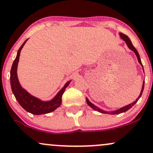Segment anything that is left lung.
Instances as JSON below:
<instances>
[{
  "mask_svg": "<svg viewBox=\"0 0 153 153\" xmlns=\"http://www.w3.org/2000/svg\"><path fill=\"white\" fill-rule=\"evenodd\" d=\"M119 35H120L121 38H122V39L124 40V42H125L126 44H127V47H129V48L131 50H132L133 52H134V54H136V56H137V60H138L139 63H140V64L141 65L142 67H143V64H142L141 59H140V54H139L137 50L136 49H135V47H134V46H133V45H132V43H131L130 39L128 37L127 35L122 34V33H119ZM143 71H144V69H143ZM144 85H145V80H144V81H143V87H142V90H141V92H140V96H138V98H137V99L136 101H134L133 103H131L130 104L127 105V106H124V107H122V108H119V109H117V110H116V111H103V110H102V109H101V108H99V107H97L96 106H95L94 103H91V101H89V100L87 99V98H86V102H87V103H88V105L89 106H91V108H93V109L95 110V111H97L100 112V113H102V114H119L124 113V112L127 111L129 110V108H131V107L134 106L135 103L137 102V101H138L139 99H140V98L141 97L142 94H143V92Z\"/></svg>",
  "mask_w": 153,
  "mask_h": 153,
  "instance_id": "8db88e82",
  "label": "left lung"
}]
</instances>
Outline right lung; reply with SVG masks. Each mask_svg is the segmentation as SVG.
I'll return each instance as SVG.
<instances>
[{
    "label": "right lung",
    "mask_w": 153,
    "mask_h": 153,
    "mask_svg": "<svg viewBox=\"0 0 153 153\" xmlns=\"http://www.w3.org/2000/svg\"><path fill=\"white\" fill-rule=\"evenodd\" d=\"M27 40L28 39H26L19 48L18 52H17L16 57L12 65L10 76V86H11L12 92L14 95L16 99L17 100L21 106L24 108L26 111L35 115L45 114L54 111L56 108L60 106L61 103H62V94H64L65 88L69 85L71 80L68 81L65 84L64 87L57 93L53 99L47 101H42L38 98L33 96L25 89L23 88L19 81L18 76H17V68H18L20 52Z\"/></svg>",
    "instance_id": "right-lung-1"
}]
</instances>
